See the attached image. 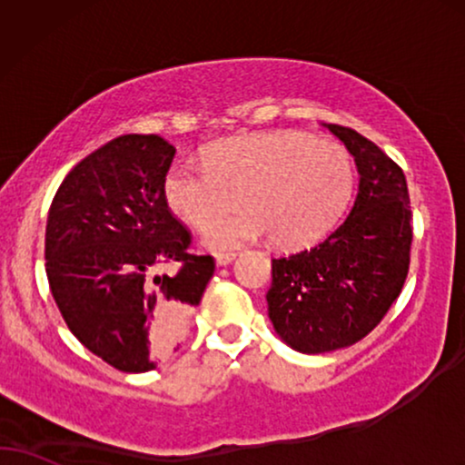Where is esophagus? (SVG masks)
Segmentation results:
<instances>
[{
    "mask_svg": "<svg viewBox=\"0 0 465 465\" xmlns=\"http://www.w3.org/2000/svg\"><path fill=\"white\" fill-rule=\"evenodd\" d=\"M236 257H238V252H216L214 255L216 265H229Z\"/></svg>",
    "mask_w": 465,
    "mask_h": 465,
    "instance_id": "1",
    "label": "esophagus"
}]
</instances>
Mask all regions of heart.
Here are the masks:
<instances>
[{"mask_svg":"<svg viewBox=\"0 0 465 465\" xmlns=\"http://www.w3.org/2000/svg\"><path fill=\"white\" fill-rule=\"evenodd\" d=\"M355 170L333 142L300 132H268L214 142L203 165L174 163L163 176V200L178 219L208 227L235 203L247 208L206 232L213 249L270 240L281 249H304L336 225L351 200Z\"/></svg>","mask_w":465,"mask_h":465,"instance_id":"heart-1","label":"heart"}]
</instances>
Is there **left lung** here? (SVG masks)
Here are the masks:
<instances>
[{
    "label": "left lung",
    "mask_w": 465,
    "mask_h": 465,
    "mask_svg": "<svg viewBox=\"0 0 465 465\" xmlns=\"http://www.w3.org/2000/svg\"><path fill=\"white\" fill-rule=\"evenodd\" d=\"M355 157L357 197L319 244L272 259V325L291 349L319 355L366 338L401 293L411 263L406 176L355 129L325 125Z\"/></svg>",
    "instance_id": "1"
}]
</instances>
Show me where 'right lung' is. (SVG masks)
I'll use <instances>...</instances> for the list:
<instances>
[{"instance_id": "right-lung-1", "label": "right lung", "mask_w": 465, "mask_h": 465, "mask_svg": "<svg viewBox=\"0 0 465 465\" xmlns=\"http://www.w3.org/2000/svg\"><path fill=\"white\" fill-rule=\"evenodd\" d=\"M176 148L161 135L110 140L61 183L46 221V276L70 331L121 372H148L172 355L214 274L191 255L189 229L163 200ZM181 261L174 275L159 262Z\"/></svg>"}]
</instances>
